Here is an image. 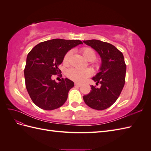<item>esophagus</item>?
Returning <instances> with one entry per match:
<instances>
[{"mask_svg": "<svg viewBox=\"0 0 151 151\" xmlns=\"http://www.w3.org/2000/svg\"><path fill=\"white\" fill-rule=\"evenodd\" d=\"M75 86H77V87H80V86H81V84H79V83H75Z\"/></svg>", "mask_w": 151, "mask_h": 151, "instance_id": "1", "label": "esophagus"}]
</instances>
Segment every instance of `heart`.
<instances>
[{"label": "heart", "mask_w": 151, "mask_h": 151, "mask_svg": "<svg viewBox=\"0 0 151 151\" xmlns=\"http://www.w3.org/2000/svg\"><path fill=\"white\" fill-rule=\"evenodd\" d=\"M80 52L83 55V57L86 60L89 62H92L91 65L95 68H98L99 67V63L94 61L96 58V55L93 48L90 47H83L80 50ZM72 55V51H68L65 54L63 58L62 63L63 64L67 66L68 65L70 61V58ZM67 76L75 82H78L81 83L83 82L88 77H90L92 75V71L89 68H86V69H78L76 68H70L68 69L66 72Z\"/></svg>", "instance_id": "b5f03b06"}]
</instances>
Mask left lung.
Here are the masks:
<instances>
[{
	"label": "left lung",
	"mask_w": 151,
	"mask_h": 151,
	"mask_svg": "<svg viewBox=\"0 0 151 151\" xmlns=\"http://www.w3.org/2000/svg\"><path fill=\"white\" fill-rule=\"evenodd\" d=\"M94 48L101 58L99 72L93 78L100 88L91 86L90 93L83 96L85 103L91 108L103 110L115 103L125 83L126 64L123 53L113 45L98 40L83 42Z\"/></svg>",
	"instance_id": "left-lung-1"
}]
</instances>
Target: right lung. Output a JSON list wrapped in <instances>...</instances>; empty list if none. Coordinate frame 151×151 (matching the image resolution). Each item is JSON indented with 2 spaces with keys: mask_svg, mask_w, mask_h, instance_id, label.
<instances>
[{
  "mask_svg": "<svg viewBox=\"0 0 151 151\" xmlns=\"http://www.w3.org/2000/svg\"><path fill=\"white\" fill-rule=\"evenodd\" d=\"M82 43L77 40L53 39L40 43L29 52L24 70L25 84L36 106L45 110H53L65 103L74 83L67 78H62L57 83L52 77L61 73L58 66L65 54Z\"/></svg>",
  "mask_w": 151,
  "mask_h": 151,
  "instance_id": "add662e5",
  "label": "right lung"
}]
</instances>
